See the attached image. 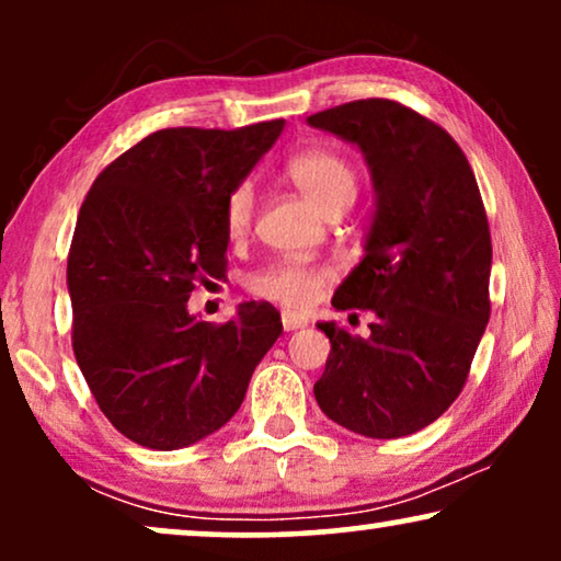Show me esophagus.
Listing matches in <instances>:
<instances>
[{"instance_id":"1","label":"esophagus","mask_w":561,"mask_h":561,"mask_svg":"<svg viewBox=\"0 0 561 561\" xmlns=\"http://www.w3.org/2000/svg\"><path fill=\"white\" fill-rule=\"evenodd\" d=\"M280 321H283V329H286V332H296V329L306 327V319L298 317V313H290V311H283Z\"/></svg>"}]
</instances>
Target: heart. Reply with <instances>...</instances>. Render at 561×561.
I'll list each match as a JSON object with an SVG mask.
<instances>
[{"instance_id": "heart-1", "label": "heart", "mask_w": 561, "mask_h": 561, "mask_svg": "<svg viewBox=\"0 0 561 561\" xmlns=\"http://www.w3.org/2000/svg\"><path fill=\"white\" fill-rule=\"evenodd\" d=\"M286 175L324 217L344 211L357 196L355 165L336 150L317 148L298 152L286 163ZM255 186L250 181L237 183L229 191L225 198V229L229 240L248 237L255 219ZM332 280L334 271L324 263L275 260L263 271L250 275L248 288L263 301H273L286 309H309Z\"/></svg>"}]
</instances>
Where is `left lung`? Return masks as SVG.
I'll return each mask as SVG.
<instances>
[{"label":"left lung","mask_w":561,"mask_h":561,"mask_svg":"<svg viewBox=\"0 0 561 561\" xmlns=\"http://www.w3.org/2000/svg\"><path fill=\"white\" fill-rule=\"evenodd\" d=\"M309 125L355 142L375 183L365 257L332 298L375 321L367 336L319 324L332 352L313 396L350 432L409 436L462 393L490 319L493 244L478 181L447 129L390 99L332 106Z\"/></svg>","instance_id":"1"}]
</instances>
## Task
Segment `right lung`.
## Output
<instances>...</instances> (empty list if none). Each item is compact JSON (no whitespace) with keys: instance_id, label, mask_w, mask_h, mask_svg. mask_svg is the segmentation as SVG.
I'll use <instances>...</instances> for the list:
<instances>
[{"instance_id":"add662e5","label":"right lung","mask_w":561,"mask_h":561,"mask_svg":"<svg viewBox=\"0 0 561 561\" xmlns=\"http://www.w3.org/2000/svg\"><path fill=\"white\" fill-rule=\"evenodd\" d=\"M283 125L158 129L83 198L66 273L73 355L99 409L135 444L168 451L225 426L283 332L271 304H242L225 324L186 309L198 283L227 275L225 198Z\"/></svg>"}]
</instances>
